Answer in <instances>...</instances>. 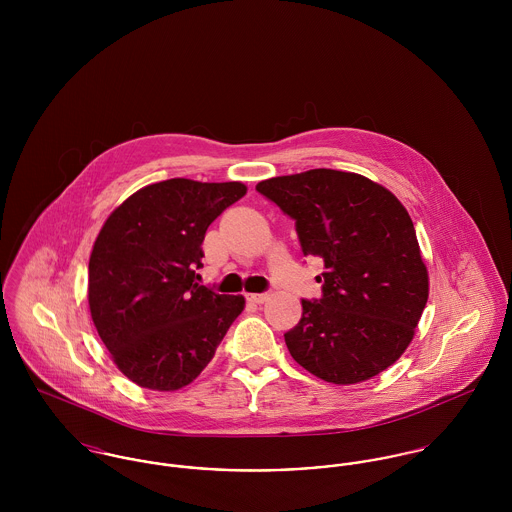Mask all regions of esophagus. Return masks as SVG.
<instances>
[{
	"label": "esophagus",
	"instance_id": "34e87169",
	"mask_svg": "<svg viewBox=\"0 0 512 512\" xmlns=\"http://www.w3.org/2000/svg\"><path fill=\"white\" fill-rule=\"evenodd\" d=\"M246 297H248V301H252V303H264V301L268 299V293H248Z\"/></svg>",
	"mask_w": 512,
	"mask_h": 512
}]
</instances>
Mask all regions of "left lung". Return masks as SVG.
<instances>
[{
    "label": "left lung",
    "mask_w": 512,
    "mask_h": 512,
    "mask_svg": "<svg viewBox=\"0 0 512 512\" xmlns=\"http://www.w3.org/2000/svg\"><path fill=\"white\" fill-rule=\"evenodd\" d=\"M256 191L295 220L305 256L325 264L323 295L301 301L286 345L297 365L333 384H359L394 365L414 339L430 295L414 222L365 175L309 169Z\"/></svg>",
    "instance_id": "obj_1"
}]
</instances>
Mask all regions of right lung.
<instances>
[{
	"instance_id": "add662e5",
	"label": "right lung",
	"mask_w": 512,
	"mask_h": 512,
	"mask_svg": "<svg viewBox=\"0 0 512 512\" xmlns=\"http://www.w3.org/2000/svg\"><path fill=\"white\" fill-rule=\"evenodd\" d=\"M240 181L167 179L130 195L102 224L88 262V305L114 365L173 392L211 363L244 295L195 282L209 224L246 195Z\"/></svg>"
}]
</instances>
